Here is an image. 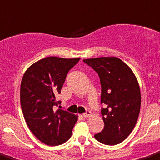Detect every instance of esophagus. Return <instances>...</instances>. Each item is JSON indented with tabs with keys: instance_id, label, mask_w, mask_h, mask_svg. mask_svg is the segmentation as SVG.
Instances as JSON below:
<instances>
[{
	"instance_id": "esophagus-1",
	"label": "esophagus",
	"mask_w": 160,
	"mask_h": 160,
	"mask_svg": "<svg viewBox=\"0 0 160 160\" xmlns=\"http://www.w3.org/2000/svg\"><path fill=\"white\" fill-rule=\"evenodd\" d=\"M89 116H91V112L89 111H88L86 113L83 115V117L84 118H88V117H89Z\"/></svg>"
}]
</instances>
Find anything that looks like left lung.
<instances>
[{
  "mask_svg": "<svg viewBox=\"0 0 160 160\" xmlns=\"http://www.w3.org/2000/svg\"><path fill=\"white\" fill-rule=\"evenodd\" d=\"M100 77L101 102L104 129L94 135L103 144L114 146L125 140L138 121L141 108V91L132 69L116 57L84 59Z\"/></svg>",
  "mask_w": 160,
  "mask_h": 160,
  "instance_id": "1",
  "label": "left lung"
}]
</instances>
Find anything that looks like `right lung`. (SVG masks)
<instances>
[{"label": "right lung", "instance_id": "1", "mask_svg": "<svg viewBox=\"0 0 160 160\" xmlns=\"http://www.w3.org/2000/svg\"><path fill=\"white\" fill-rule=\"evenodd\" d=\"M80 58L47 57L27 69L20 87V102L24 119L35 137L48 146H58L71 138L78 115L64 110H55L61 102L66 76Z\"/></svg>", "mask_w": 160, "mask_h": 160}]
</instances>
